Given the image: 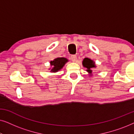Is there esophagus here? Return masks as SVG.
I'll return each mask as SVG.
<instances>
[{"label": "esophagus", "instance_id": "obj_1", "mask_svg": "<svg viewBox=\"0 0 134 134\" xmlns=\"http://www.w3.org/2000/svg\"><path fill=\"white\" fill-rule=\"evenodd\" d=\"M71 59L72 60V62H76L77 60V56L76 55H72L71 56Z\"/></svg>", "mask_w": 134, "mask_h": 134}]
</instances>
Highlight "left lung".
<instances>
[{
	"label": "left lung",
	"instance_id": "8db88e82",
	"mask_svg": "<svg viewBox=\"0 0 134 134\" xmlns=\"http://www.w3.org/2000/svg\"><path fill=\"white\" fill-rule=\"evenodd\" d=\"M82 64H83V66L85 67L87 69V71L90 73L92 72L91 68L96 67L94 65V62H93V60H91V59H90V58H84Z\"/></svg>",
	"mask_w": 134,
	"mask_h": 134
}]
</instances>
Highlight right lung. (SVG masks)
<instances>
[{
	"instance_id": "1",
	"label": "right lung",
	"mask_w": 134,
	"mask_h": 134,
	"mask_svg": "<svg viewBox=\"0 0 134 134\" xmlns=\"http://www.w3.org/2000/svg\"><path fill=\"white\" fill-rule=\"evenodd\" d=\"M67 62L68 60L66 58L63 57L57 58L53 61H51V65L53 66L52 69H51V71L54 72L61 69Z\"/></svg>"
}]
</instances>
